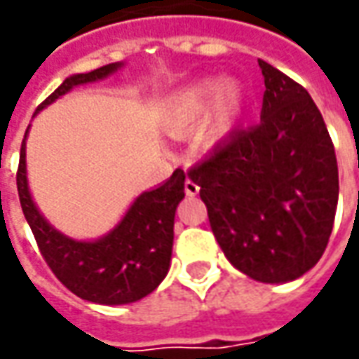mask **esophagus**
Masks as SVG:
<instances>
[{"instance_id":"34e87169","label":"esophagus","mask_w":359,"mask_h":359,"mask_svg":"<svg viewBox=\"0 0 359 359\" xmlns=\"http://www.w3.org/2000/svg\"><path fill=\"white\" fill-rule=\"evenodd\" d=\"M186 194L187 196H198V191H200V186L196 184V182H191V180H186Z\"/></svg>"}]
</instances>
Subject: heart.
I'll use <instances>...</instances> for the list:
<instances>
[{
	"mask_svg": "<svg viewBox=\"0 0 359 359\" xmlns=\"http://www.w3.org/2000/svg\"><path fill=\"white\" fill-rule=\"evenodd\" d=\"M212 101L215 104H212L210 118L203 128V140H222L231 131L243 111L245 95L241 83H238L236 79H224L222 83L217 79H203L182 91V95L173 104L168 130L173 135L189 133L205 116Z\"/></svg>",
	"mask_w": 359,
	"mask_h": 359,
	"instance_id": "obj_1",
	"label": "heart"
}]
</instances>
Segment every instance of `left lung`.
<instances>
[{
  "label": "left lung",
  "mask_w": 359,
  "mask_h": 359,
  "mask_svg": "<svg viewBox=\"0 0 359 359\" xmlns=\"http://www.w3.org/2000/svg\"><path fill=\"white\" fill-rule=\"evenodd\" d=\"M259 123L233 130L187 175L229 264L255 282H294L324 254L338 208V161L310 93L257 60Z\"/></svg>",
  "instance_id": "obj_1"
}]
</instances>
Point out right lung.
Returning <instances> with one entry per match:
<instances>
[{"label": "right lung", "instance_id": "add662e5", "mask_svg": "<svg viewBox=\"0 0 359 359\" xmlns=\"http://www.w3.org/2000/svg\"><path fill=\"white\" fill-rule=\"evenodd\" d=\"M121 65V62L107 63L90 74L69 76L35 114L77 86L116 74ZM25 137L18 168V194L39 252L55 278L77 297L104 306L131 304L151 294L168 276L172 262L173 217L177 203L186 196L184 170H175L156 189L140 194L121 222L105 236L91 241L74 240L53 228L32 200L25 170Z\"/></svg>", "mask_w": 359, "mask_h": 359}]
</instances>
